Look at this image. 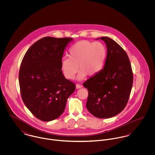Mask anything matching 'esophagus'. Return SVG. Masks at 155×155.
Instances as JSON below:
<instances>
[{
    "label": "esophagus",
    "instance_id": "1",
    "mask_svg": "<svg viewBox=\"0 0 155 155\" xmlns=\"http://www.w3.org/2000/svg\"><path fill=\"white\" fill-rule=\"evenodd\" d=\"M76 89L81 88H82V86L81 85H79V84H77V85H76Z\"/></svg>",
    "mask_w": 155,
    "mask_h": 155
}]
</instances>
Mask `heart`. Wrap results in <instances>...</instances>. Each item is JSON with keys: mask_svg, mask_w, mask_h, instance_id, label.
Returning <instances> with one entry per match:
<instances>
[{"mask_svg": "<svg viewBox=\"0 0 155 155\" xmlns=\"http://www.w3.org/2000/svg\"><path fill=\"white\" fill-rule=\"evenodd\" d=\"M106 58L107 49L103 43L83 40L70 48L69 57L62 59L61 67L68 79L74 78L79 68L81 70L77 79L81 81L87 74L94 76L100 73L105 65Z\"/></svg>", "mask_w": 155, "mask_h": 155, "instance_id": "obj_1", "label": "heart"}]
</instances>
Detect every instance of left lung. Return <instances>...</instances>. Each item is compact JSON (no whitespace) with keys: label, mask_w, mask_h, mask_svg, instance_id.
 <instances>
[{"label":"left lung","mask_w":155,"mask_h":155,"mask_svg":"<svg viewBox=\"0 0 155 155\" xmlns=\"http://www.w3.org/2000/svg\"><path fill=\"white\" fill-rule=\"evenodd\" d=\"M99 39L106 44L105 65L83 85L88 90V110L97 117L105 119L117 115L125 107L133 87V73L123 48L110 38Z\"/></svg>","instance_id":"obj_1"}]
</instances>
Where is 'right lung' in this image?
Segmentation results:
<instances>
[{"label":"right lung","instance_id":"1","mask_svg":"<svg viewBox=\"0 0 155 155\" xmlns=\"http://www.w3.org/2000/svg\"><path fill=\"white\" fill-rule=\"evenodd\" d=\"M72 38L45 37L26 52L19 71L22 101L38 119L45 122L58 118L65 110L67 100L76 88L66 79L61 63Z\"/></svg>","mask_w":155,"mask_h":155}]
</instances>
